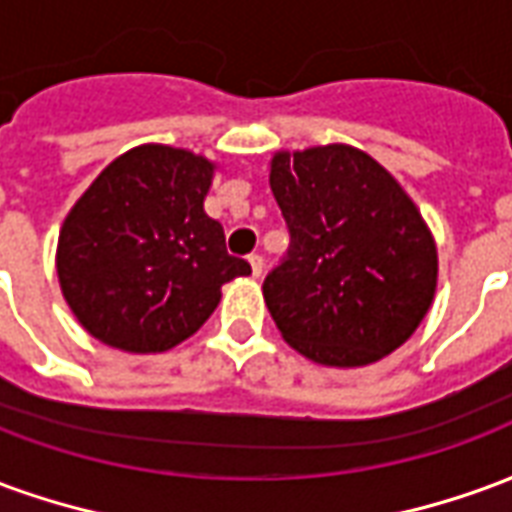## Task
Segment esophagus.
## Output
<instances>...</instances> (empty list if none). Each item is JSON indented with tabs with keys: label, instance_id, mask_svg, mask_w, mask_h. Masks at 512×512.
<instances>
[{
	"label": "esophagus",
	"instance_id": "obj_1",
	"mask_svg": "<svg viewBox=\"0 0 512 512\" xmlns=\"http://www.w3.org/2000/svg\"><path fill=\"white\" fill-rule=\"evenodd\" d=\"M249 266H252V277H263L266 260H263V255H249Z\"/></svg>",
	"mask_w": 512,
	"mask_h": 512
}]
</instances>
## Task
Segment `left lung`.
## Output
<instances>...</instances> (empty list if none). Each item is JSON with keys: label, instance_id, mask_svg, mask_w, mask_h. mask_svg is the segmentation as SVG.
<instances>
[{"label": "left lung", "instance_id": "1", "mask_svg": "<svg viewBox=\"0 0 512 512\" xmlns=\"http://www.w3.org/2000/svg\"><path fill=\"white\" fill-rule=\"evenodd\" d=\"M271 191L290 246L263 282L299 354L362 367L414 334L436 293V246L417 205L376 158L348 145L277 153Z\"/></svg>", "mask_w": 512, "mask_h": 512}]
</instances>
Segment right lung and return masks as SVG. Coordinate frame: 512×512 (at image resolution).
Returning <instances> with one entry per match:
<instances>
[{"instance_id": "add662e5", "label": "right lung", "mask_w": 512, "mask_h": 512, "mask_svg": "<svg viewBox=\"0 0 512 512\" xmlns=\"http://www.w3.org/2000/svg\"><path fill=\"white\" fill-rule=\"evenodd\" d=\"M213 164L142 145L115 158L62 224V296L95 340L158 354L200 329L222 285L252 274L227 255L222 224L202 211Z\"/></svg>"}]
</instances>
